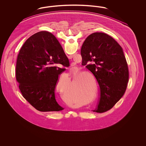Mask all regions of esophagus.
<instances>
[{"mask_svg":"<svg viewBox=\"0 0 146 146\" xmlns=\"http://www.w3.org/2000/svg\"><path fill=\"white\" fill-rule=\"evenodd\" d=\"M68 58H70V59H71V58H72V55L68 56ZM73 66H74V65H73Z\"/></svg>","mask_w":146,"mask_h":146,"instance_id":"1","label":"esophagus"}]
</instances>
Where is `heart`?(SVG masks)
Masks as SVG:
<instances>
[{
	"label": "heart",
	"mask_w": 146,
	"mask_h": 146,
	"mask_svg": "<svg viewBox=\"0 0 146 146\" xmlns=\"http://www.w3.org/2000/svg\"><path fill=\"white\" fill-rule=\"evenodd\" d=\"M80 74H72V85L73 86L74 83L78 79V78ZM63 80H64L65 81V88L63 89L62 88V81ZM70 78L68 75H66V78L64 79H63L62 76L61 77L59 80H58L57 83L56 84V89L57 91V92L60 94L61 97H63V96L64 95V90L67 88V86H68L69 89H70ZM76 86H78V88L80 89V90L82 91V92L84 94V95L85 97L86 98L87 100L88 101H90L92 97V92H91V80H89V79L87 78H85L84 76H82L80 77L79 79ZM64 99L68 101V102H72V95H65L64 96Z\"/></svg>",
	"instance_id": "heart-1"
}]
</instances>
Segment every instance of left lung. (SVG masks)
Returning <instances> with one entry per match:
<instances>
[{"label": "left lung", "mask_w": 146, "mask_h": 146, "mask_svg": "<svg viewBox=\"0 0 146 146\" xmlns=\"http://www.w3.org/2000/svg\"><path fill=\"white\" fill-rule=\"evenodd\" d=\"M83 66L95 76L100 88V99L93 111L110 110L125 94L129 70L123 50L109 35L95 32L89 35L81 49Z\"/></svg>", "instance_id": "obj_1"}]
</instances>
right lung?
Segmentation results:
<instances>
[{"label":"right lung","instance_id":"add662e5","mask_svg":"<svg viewBox=\"0 0 146 146\" xmlns=\"http://www.w3.org/2000/svg\"><path fill=\"white\" fill-rule=\"evenodd\" d=\"M70 66L68 58L55 36L46 31L32 35L17 56L16 78L22 95L40 111H61L55 89L58 76Z\"/></svg>","mask_w":146,"mask_h":146}]
</instances>
